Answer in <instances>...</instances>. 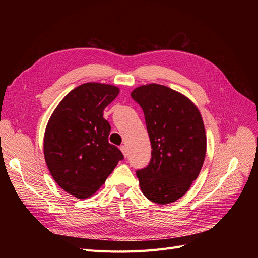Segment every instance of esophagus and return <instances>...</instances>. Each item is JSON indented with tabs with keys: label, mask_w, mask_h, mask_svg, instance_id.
Returning a JSON list of instances; mask_svg holds the SVG:
<instances>
[{
	"label": "esophagus",
	"mask_w": 258,
	"mask_h": 258,
	"mask_svg": "<svg viewBox=\"0 0 258 258\" xmlns=\"http://www.w3.org/2000/svg\"><path fill=\"white\" fill-rule=\"evenodd\" d=\"M120 151L122 152V154H123L124 157H127L128 152H127V147H126V145H121V146H120Z\"/></svg>",
	"instance_id": "obj_1"
}]
</instances>
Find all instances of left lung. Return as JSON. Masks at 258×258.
Returning <instances> with one entry per match:
<instances>
[{
  "label": "left lung",
  "instance_id": "left-lung-1",
  "mask_svg": "<svg viewBox=\"0 0 258 258\" xmlns=\"http://www.w3.org/2000/svg\"><path fill=\"white\" fill-rule=\"evenodd\" d=\"M131 97L142 107L152 145L150 163L137 170L140 186L155 204H171L189 189L204 165V121L189 99L166 86H141Z\"/></svg>",
  "mask_w": 258,
  "mask_h": 258
}]
</instances>
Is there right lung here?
Listing matches in <instances>:
<instances>
[{
  "label": "right lung",
  "mask_w": 258,
  "mask_h": 258,
  "mask_svg": "<svg viewBox=\"0 0 258 258\" xmlns=\"http://www.w3.org/2000/svg\"><path fill=\"white\" fill-rule=\"evenodd\" d=\"M119 93L112 85L86 83L62 99L44 137V155L56 183L79 199L92 196L110 175L122 153L108 143L111 124L104 108Z\"/></svg>",
  "instance_id": "add662e5"
}]
</instances>
